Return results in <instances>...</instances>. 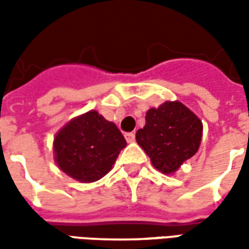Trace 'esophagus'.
<instances>
[{
	"mask_svg": "<svg viewBox=\"0 0 249 249\" xmlns=\"http://www.w3.org/2000/svg\"><path fill=\"white\" fill-rule=\"evenodd\" d=\"M136 139V136L133 132H130V133H125V140L128 141V142H133Z\"/></svg>",
	"mask_w": 249,
	"mask_h": 249,
	"instance_id": "obj_1",
	"label": "esophagus"
}]
</instances>
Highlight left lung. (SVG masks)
<instances>
[{"label":"left lung","mask_w":249,"mask_h":249,"mask_svg":"<svg viewBox=\"0 0 249 249\" xmlns=\"http://www.w3.org/2000/svg\"><path fill=\"white\" fill-rule=\"evenodd\" d=\"M201 137V120L180 101H165L149 109L144 128L136 132L137 144L164 175L178 172L184 161L195 156Z\"/></svg>","instance_id":"obj_1"}]
</instances>
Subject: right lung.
I'll list each match as a JSON object with an SVG mask.
<instances>
[{"instance_id":"1","label":"right lung","mask_w":249,"mask_h":249,"mask_svg":"<svg viewBox=\"0 0 249 249\" xmlns=\"http://www.w3.org/2000/svg\"><path fill=\"white\" fill-rule=\"evenodd\" d=\"M126 141L114 123L97 110L80 114L58 130L53 140L54 161L69 178L94 183L113 168Z\"/></svg>"}]
</instances>
